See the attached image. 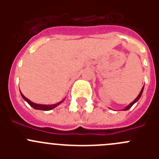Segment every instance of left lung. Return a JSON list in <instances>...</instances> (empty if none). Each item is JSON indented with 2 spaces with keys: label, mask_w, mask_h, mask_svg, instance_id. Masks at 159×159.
<instances>
[{
  "label": "left lung",
  "mask_w": 159,
  "mask_h": 159,
  "mask_svg": "<svg viewBox=\"0 0 159 159\" xmlns=\"http://www.w3.org/2000/svg\"><path fill=\"white\" fill-rule=\"evenodd\" d=\"M143 88H144V86H143V88H142V90H141V92H140L139 95H138V97H137V98H136V99H134V101H133V102H130V104H129V105H128V106H127V107L125 108V109H123V111H127V110H129V109H130V107H132V106H133V104H134V102H137V101H138V100H139V99H140V97H141L142 94H143Z\"/></svg>",
  "instance_id": "8db88e82"
}]
</instances>
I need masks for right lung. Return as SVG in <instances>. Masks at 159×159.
I'll return each instance as SVG.
<instances>
[{
    "instance_id": "1",
    "label": "right lung",
    "mask_w": 159,
    "mask_h": 159,
    "mask_svg": "<svg viewBox=\"0 0 159 159\" xmlns=\"http://www.w3.org/2000/svg\"><path fill=\"white\" fill-rule=\"evenodd\" d=\"M20 95H21L22 98H23L24 99H25L26 102L29 103V105H30L31 107H32L34 108V109H36V110H42V111H49V110H52V109H53V108H55L56 107L58 106L59 104H60L61 102H63V101H61V102H58V103H56V104H53V105H42V104H37V103H35V102H32V101H30L29 99H28L25 96V95H23V94L20 92Z\"/></svg>"
}]
</instances>
